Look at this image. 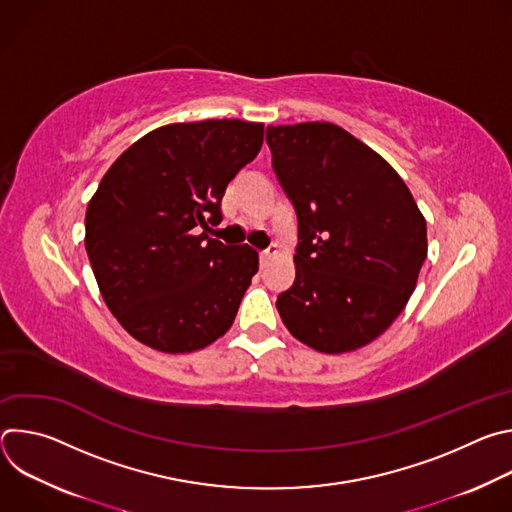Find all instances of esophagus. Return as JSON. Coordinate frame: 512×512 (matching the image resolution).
Returning a JSON list of instances; mask_svg holds the SVG:
<instances>
[{"label": "esophagus", "mask_w": 512, "mask_h": 512, "mask_svg": "<svg viewBox=\"0 0 512 512\" xmlns=\"http://www.w3.org/2000/svg\"><path fill=\"white\" fill-rule=\"evenodd\" d=\"M277 253V249H275V245H269L265 251H261V255H259V259H261V265H265L273 255Z\"/></svg>", "instance_id": "obj_1"}]
</instances>
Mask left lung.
Listing matches in <instances>:
<instances>
[{"label":"left lung","mask_w":512,"mask_h":512,"mask_svg":"<svg viewBox=\"0 0 512 512\" xmlns=\"http://www.w3.org/2000/svg\"><path fill=\"white\" fill-rule=\"evenodd\" d=\"M267 145L298 214L296 281L275 302L285 328L326 354L373 342L417 285L421 210L391 164L334 123L269 125Z\"/></svg>","instance_id":"1"}]
</instances>
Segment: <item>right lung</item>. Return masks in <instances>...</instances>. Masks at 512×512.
Returning <instances> with one entry per match:
<instances>
[{"mask_svg": "<svg viewBox=\"0 0 512 512\" xmlns=\"http://www.w3.org/2000/svg\"><path fill=\"white\" fill-rule=\"evenodd\" d=\"M263 123H172L137 139L103 176L85 216L101 296L141 344L178 354L221 338L259 269L249 245L208 237L229 182L255 160Z\"/></svg>", "mask_w": 512, "mask_h": 512, "instance_id": "obj_1", "label": "right lung"}]
</instances>
